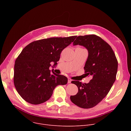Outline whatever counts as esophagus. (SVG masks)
<instances>
[{
    "instance_id": "34e87169",
    "label": "esophagus",
    "mask_w": 131,
    "mask_h": 131,
    "mask_svg": "<svg viewBox=\"0 0 131 131\" xmlns=\"http://www.w3.org/2000/svg\"><path fill=\"white\" fill-rule=\"evenodd\" d=\"M71 81H72V80H71L70 78H68V83H70L71 82Z\"/></svg>"
}]
</instances>
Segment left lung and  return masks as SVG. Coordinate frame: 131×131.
Returning <instances> with one entry per match:
<instances>
[{"mask_svg":"<svg viewBox=\"0 0 131 131\" xmlns=\"http://www.w3.org/2000/svg\"><path fill=\"white\" fill-rule=\"evenodd\" d=\"M88 51L84 69L92 77L88 83L72 81L78 88L77 94L70 96L71 101L79 107L88 109L95 106L106 97L116 78L118 61L111 47L95 35L79 36L73 42Z\"/></svg>","mask_w":131,"mask_h":131,"instance_id":"left-lung-1","label":"left lung"}]
</instances>
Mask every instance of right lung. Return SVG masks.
<instances>
[{
  "instance_id": "1",
  "label": "right lung",
  "mask_w": 131,
  "mask_h": 131,
  "mask_svg": "<svg viewBox=\"0 0 131 131\" xmlns=\"http://www.w3.org/2000/svg\"><path fill=\"white\" fill-rule=\"evenodd\" d=\"M77 36L53 37L31 42L16 59L14 65V84L18 94L26 102L34 105L50 99L55 88L66 84L67 78L49 69L51 62L57 65L64 49Z\"/></svg>"
}]
</instances>
